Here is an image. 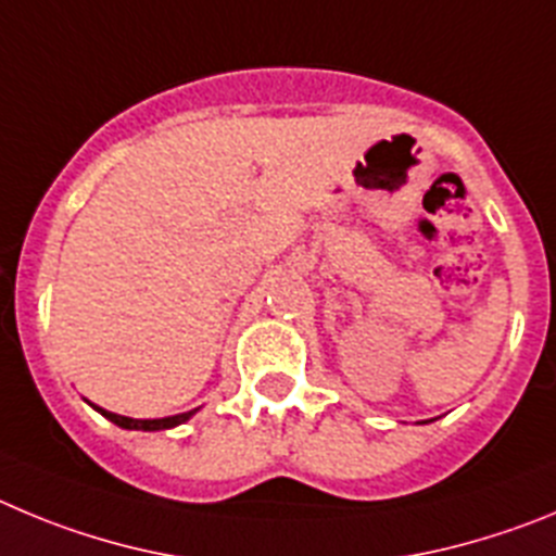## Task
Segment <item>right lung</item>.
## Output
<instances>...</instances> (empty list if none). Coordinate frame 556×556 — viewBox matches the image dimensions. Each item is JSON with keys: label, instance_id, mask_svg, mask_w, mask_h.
<instances>
[{"label": "right lung", "instance_id": "obj_1", "mask_svg": "<svg viewBox=\"0 0 556 556\" xmlns=\"http://www.w3.org/2000/svg\"><path fill=\"white\" fill-rule=\"evenodd\" d=\"M99 409V407H97ZM99 413L108 418V421L118 424L122 429H143V432H157V429H172L177 427V424L188 421L197 409H191V413H182V415H172V418H154V421H141V418H127V415H116V413H108V409H99Z\"/></svg>", "mask_w": 556, "mask_h": 556}]
</instances>
